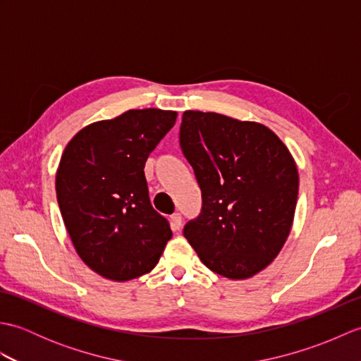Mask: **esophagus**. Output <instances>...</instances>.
I'll list each match as a JSON object with an SVG mask.
<instances>
[{"instance_id":"34e87169","label":"esophagus","mask_w":361,"mask_h":361,"mask_svg":"<svg viewBox=\"0 0 361 361\" xmlns=\"http://www.w3.org/2000/svg\"><path fill=\"white\" fill-rule=\"evenodd\" d=\"M171 226L173 231H178V229L181 228V216L178 212H175L171 216Z\"/></svg>"}]
</instances>
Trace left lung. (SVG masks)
Returning a JSON list of instances; mask_svg holds the SVG:
<instances>
[{"mask_svg":"<svg viewBox=\"0 0 361 361\" xmlns=\"http://www.w3.org/2000/svg\"><path fill=\"white\" fill-rule=\"evenodd\" d=\"M180 145L202 189L183 234L211 271L248 279L279 255L293 225L299 175L273 130L220 113H183Z\"/></svg>","mask_w":361,"mask_h":361,"instance_id":"left-lung-1","label":"left lung"}]
</instances>
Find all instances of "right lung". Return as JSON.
<instances>
[{
    "label": "right lung",
    "mask_w": 361,
    "mask_h": 361,
    "mask_svg": "<svg viewBox=\"0 0 361 361\" xmlns=\"http://www.w3.org/2000/svg\"><path fill=\"white\" fill-rule=\"evenodd\" d=\"M176 111L128 110L83 127L57 167L56 192L79 257L102 278L126 282L152 271L172 237L152 208L144 166Z\"/></svg>",
    "instance_id": "1"
}]
</instances>
